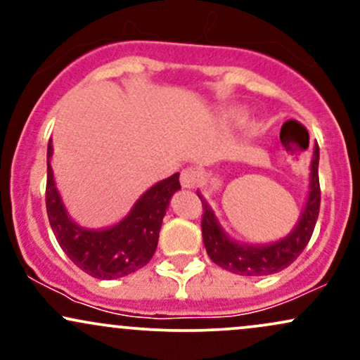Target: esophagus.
Masks as SVG:
<instances>
[{
	"label": "esophagus",
	"instance_id": "esophagus-1",
	"mask_svg": "<svg viewBox=\"0 0 360 360\" xmlns=\"http://www.w3.org/2000/svg\"><path fill=\"white\" fill-rule=\"evenodd\" d=\"M200 171L194 167H188L181 172V184L184 188H194V186L200 184Z\"/></svg>",
	"mask_w": 360,
	"mask_h": 360
}]
</instances>
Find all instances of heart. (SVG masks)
<instances>
[{
	"instance_id": "1",
	"label": "heart",
	"mask_w": 360,
	"mask_h": 360,
	"mask_svg": "<svg viewBox=\"0 0 360 360\" xmlns=\"http://www.w3.org/2000/svg\"><path fill=\"white\" fill-rule=\"evenodd\" d=\"M230 117H232V118H240V113H232V115H230Z\"/></svg>"
}]
</instances>
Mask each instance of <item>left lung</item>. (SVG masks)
<instances>
[{"instance_id":"left-lung-1","label":"left lung","mask_w":360,"mask_h":360,"mask_svg":"<svg viewBox=\"0 0 360 360\" xmlns=\"http://www.w3.org/2000/svg\"><path fill=\"white\" fill-rule=\"evenodd\" d=\"M318 160H320V150H318V146H315L308 203L304 206V212L295 230L283 240L271 243V245H242V243L230 240L214 218L212 208L198 193V198L203 205L201 232H203V243L210 259L223 269L240 276H269L295 262L308 245L315 230L318 213H320L321 191L320 179H318Z\"/></svg>"}]
</instances>
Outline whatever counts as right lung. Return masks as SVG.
<instances>
[{
	"label": "right lung",
	"mask_w": 360,
	"mask_h": 360,
	"mask_svg": "<svg viewBox=\"0 0 360 360\" xmlns=\"http://www.w3.org/2000/svg\"><path fill=\"white\" fill-rule=\"evenodd\" d=\"M51 155L52 142H49L45 205L60 249L79 269L98 279L123 278L142 269L157 249L169 200L181 189L179 172L152 186L118 225L106 230H88L68 217L53 183Z\"/></svg>",
	"instance_id": "obj_1"
}]
</instances>
